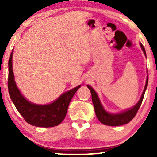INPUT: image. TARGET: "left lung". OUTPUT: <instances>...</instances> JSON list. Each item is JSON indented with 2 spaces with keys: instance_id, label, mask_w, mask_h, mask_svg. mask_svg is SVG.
<instances>
[{
  "instance_id": "1",
  "label": "left lung",
  "mask_w": 157,
  "mask_h": 157,
  "mask_svg": "<svg viewBox=\"0 0 157 157\" xmlns=\"http://www.w3.org/2000/svg\"><path fill=\"white\" fill-rule=\"evenodd\" d=\"M140 46H141L142 50L143 51L144 54H145V57H146V52H145V48H144L142 44H140ZM147 83H148V75L147 76L146 82H145L143 92H142V96L140 97V100H139L137 103L134 106H133L132 108H131V109L117 113H112L106 111L105 109H104L103 105H102L100 98H99L96 91L94 90L91 86H90L89 85H87L88 89L91 91V98H92L94 107L95 110V113H96V116L99 120V121L102 122L103 125L109 126H119L128 123L134 117L135 115L137 113L139 109H140V105H141L144 95H145V90L147 89Z\"/></svg>"
}]
</instances>
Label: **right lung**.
Returning a JSON list of instances; mask_svg holds the SVG:
<instances>
[{
  "instance_id": "right-lung-1",
  "label": "right lung",
  "mask_w": 157,
  "mask_h": 157,
  "mask_svg": "<svg viewBox=\"0 0 157 157\" xmlns=\"http://www.w3.org/2000/svg\"><path fill=\"white\" fill-rule=\"evenodd\" d=\"M12 54L13 50L9 60L8 89L11 100L16 109L24 120L32 125L42 128L58 125L64 120L70 101L81 86L62 94L52 103L46 105L32 103L23 96L15 83L12 69Z\"/></svg>"
}]
</instances>
